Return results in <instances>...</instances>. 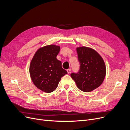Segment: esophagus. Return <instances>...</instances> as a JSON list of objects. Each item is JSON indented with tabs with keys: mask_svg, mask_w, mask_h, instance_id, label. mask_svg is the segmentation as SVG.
I'll use <instances>...</instances> for the list:
<instances>
[{
	"mask_svg": "<svg viewBox=\"0 0 130 130\" xmlns=\"http://www.w3.org/2000/svg\"><path fill=\"white\" fill-rule=\"evenodd\" d=\"M67 72H68V73H70V72H71V69H67Z\"/></svg>",
	"mask_w": 130,
	"mask_h": 130,
	"instance_id": "obj_1",
	"label": "esophagus"
}]
</instances>
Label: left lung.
<instances>
[{
  "instance_id": "obj_1",
  "label": "left lung",
  "mask_w": 130,
  "mask_h": 130,
  "mask_svg": "<svg viewBox=\"0 0 130 130\" xmlns=\"http://www.w3.org/2000/svg\"><path fill=\"white\" fill-rule=\"evenodd\" d=\"M80 64L77 73H71L77 87L83 91L90 92L103 83L106 75V66L99 53L91 48H76Z\"/></svg>"
}]
</instances>
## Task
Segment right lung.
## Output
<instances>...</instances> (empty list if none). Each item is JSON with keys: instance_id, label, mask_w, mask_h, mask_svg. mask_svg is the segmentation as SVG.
<instances>
[{"instance_id": "add662e5", "label": "right lung", "mask_w": 130, "mask_h": 130, "mask_svg": "<svg viewBox=\"0 0 130 130\" xmlns=\"http://www.w3.org/2000/svg\"><path fill=\"white\" fill-rule=\"evenodd\" d=\"M60 49L59 46L53 44L41 47L30 62L29 73L33 84L47 93L55 90L61 77L67 73L57 59Z\"/></svg>"}]
</instances>
